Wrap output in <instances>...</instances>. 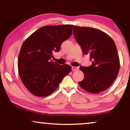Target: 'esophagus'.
I'll return each mask as SVG.
<instances>
[{"mask_svg":"<svg viewBox=\"0 0 130 130\" xmlns=\"http://www.w3.org/2000/svg\"><path fill=\"white\" fill-rule=\"evenodd\" d=\"M79 68L78 67H72V70H78Z\"/></svg>","mask_w":130,"mask_h":130,"instance_id":"esophagus-1","label":"esophagus"}]
</instances>
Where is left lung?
Segmentation results:
<instances>
[{
    "label": "left lung",
    "instance_id": "left-lung-1",
    "mask_svg": "<svg viewBox=\"0 0 130 130\" xmlns=\"http://www.w3.org/2000/svg\"><path fill=\"white\" fill-rule=\"evenodd\" d=\"M73 34L84 54H89L92 65L81 66L84 78L80 87L91 93H98L112 84L120 68L116 45L108 35L97 28L74 26Z\"/></svg>",
    "mask_w": 130,
    "mask_h": 130
}]
</instances>
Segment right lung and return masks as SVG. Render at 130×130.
I'll return each mask as SVG.
<instances>
[{
	"instance_id": "right-lung-1",
	"label": "right lung",
	"mask_w": 130,
	"mask_h": 130,
	"mask_svg": "<svg viewBox=\"0 0 130 130\" xmlns=\"http://www.w3.org/2000/svg\"><path fill=\"white\" fill-rule=\"evenodd\" d=\"M73 25L46 26L39 28L22 45L18 60V73L28 91L38 97H45L58 88L72 69L50 58L58 52L63 42L72 34Z\"/></svg>"
}]
</instances>
